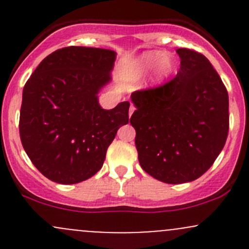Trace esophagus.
<instances>
[{
    "label": "esophagus",
    "instance_id": "34e87169",
    "mask_svg": "<svg viewBox=\"0 0 249 249\" xmlns=\"http://www.w3.org/2000/svg\"><path fill=\"white\" fill-rule=\"evenodd\" d=\"M134 110H135V106L134 105H131V106H130V110H129V117H131L132 113H134Z\"/></svg>",
    "mask_w": 249,
    "mask_h": 249
}]
</instances>
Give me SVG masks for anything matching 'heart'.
<instances>
[{"label": "heart", "mask_w": 249, "mask_h": 249, "mask_svg": "<svg viewBox=\"0 0 249 249\" xmlns=\"http://www.w3.org/2000/svg\"><path fill=\"white\" fill-rule=\"evenodd\" d=\"M149 80L153 84H160L166 80L176 70V60L172 55L164 54L159 50L142 53L132 61L129 67V77L141 79L149 72Z\"/></svg>", "instance_id": "1"}]
</instances>
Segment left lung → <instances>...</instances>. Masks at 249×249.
I'll list each match as a JSON object with an SVG mask.
<instances>
[{"label": "left lung", "mask_w": 249, "mask_h": 249, "mask_svg": "<svg viewBox=\"0 0 249 249\" xmlns=\"http://www.w3.org/2000/svg\"><path fill=\"white\" fill-rule=\"evenodd\" d=\"M176 52L177 76L159 88L132 92L136 110L130 118L141 167L169 184L201 177L229 132V96L219 74L200 53Z\"/></svg>", "instance_id": "left-lung-1"}]
</instances>
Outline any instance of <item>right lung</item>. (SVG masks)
I'll return each instance as SVG.
<instances>
[{"label": "right lung", "mask_w": 249, "mask_h": 249, "mask_svg": "<svg viewBox=\"0 0 249 249\" xmlns=\"http://www.w3.org/2000/svg\"><path fill=\"white\" fill-rule=\"evenodd\" d=\"M115 57L102 48H62L42 60L25 84L20 140L48 179L76 184L92 177L118 129L129 123V101L112 109L99 104Z\"/></svg>", "instance_id": "add662e5"}]
</instances>
